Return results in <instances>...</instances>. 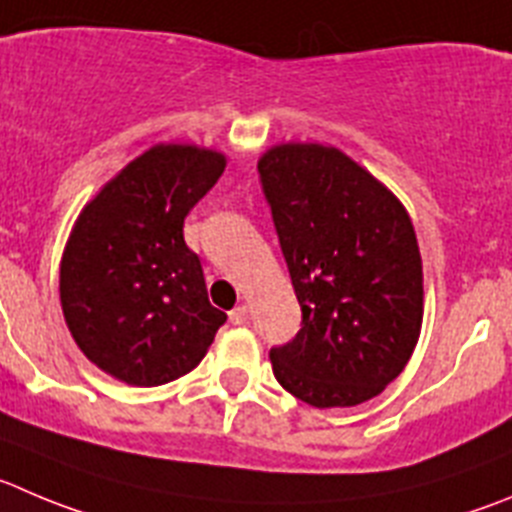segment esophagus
Wrapping results in <instances>:
<instances>
[{
	"mask_svg": "<svg viewBox=\"0 0 512 512\" xmlns=\"http://www.w3.org/2000/svg\"><path fill=\"white\" fill-rule=\"evenodd\" d=\"M229 323H232V326H242V323H247V308H245V305H237V308L229 313Z\"/></svg>",
	"mask_w": 512,
	"mask_h": 512,
	"instance_id": "34e87169",
	"label": "esophagus"
}]
</instances>
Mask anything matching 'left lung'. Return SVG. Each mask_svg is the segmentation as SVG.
<instances>
[{
  "instance_id": "8db88e82",
  "label": "left lung",
  "mask_w": 512,
  "mask_h": 512,
  "mask_svg": "<svg viewBox=\"0 0 512 512\" xmlns=\"http://www.w3.org/2000/svg\"><path fill=\"white\" fill-rule=\"evenodd\" d=\"M298 295L300 331L270 348L272 374L310 407H356L404 371L422 328V257L407 209L321 143L257 164Z\"/></svg>"
}]
</instances>
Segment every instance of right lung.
Returning a JSON list of instances; mask_svg holds the SVG:
<instances>
[{
    "mask_svg": "<svg viewBox=\"0 0 512 512\" xmlns=\"http://www.w3.org/2000/svg\"><path fill=\"white\" fill-rule=\"evenodd\" d=\"M222 171L217 151L161 143L108 181L75 222L60 267L62 313L105 374L169 384L202 361L227 321L184 242L186 214Z\"/></svg>",
    "mask_w": 512,
    "mask_h": 512,
    "instance_id": "add662e5",
    "label": "right lung"
}]
</instances>
